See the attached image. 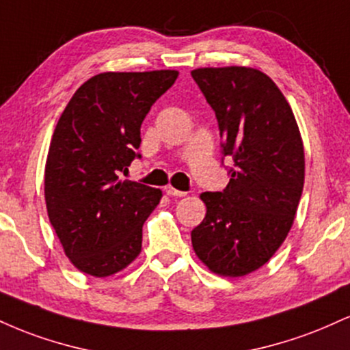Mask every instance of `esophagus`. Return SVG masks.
<instances>
[{"instance_id":"obj_1","label":"esophagus","mask_w":350,"mask_h":350,"mask_svg":"<svg viewBox=\"0 0 350 350\" xmlns=\"http://www.w3.org/2000/svg\"><path fill=\"white\" fill-rule=\"evenodd\" d=\"M164 192H166L167 196H174V198H183V196H186V192L178 191V189H174L172 186L164 187Z\"/></svg>"}]
</instances>
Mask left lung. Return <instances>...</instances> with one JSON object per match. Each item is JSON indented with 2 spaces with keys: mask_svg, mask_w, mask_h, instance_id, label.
I'll use <instances>...</instances> for the list:
<instances>
[{
  "mask_svg": "<svg viewBox=\"0 0 350 350\" xmlns=\"http://www.w3.org/2000/svg\"><path fill=\"white\" fill-rule=\"evenodd\" d=\"M215 111L227 187L202 192L207 212L191 232L196 255L212 273L245 276L275 255L295 222L304 186V148L290 103L263 72L204 67L191 72Z\"/></svg>",
  "mask_w": 350,
  "mask_h": 350,
  "instance_id": "obj_1",
  "label": "left lung"
}]
</instances>
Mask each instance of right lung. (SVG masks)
Masks as SVG:
<instances>
[{"mask_svg":"<svg viewBox=\"0 0 350 350\" xmlns=\"http://www.w3.org/2000/svg\"><path fill=\"white\" fill-rule=\"evenodd\" d=\"M178 70L103 72L82 83L60 115L44 172L47 215L67 258L97 278L142 252L143 224L161 189L122 180L139 158L142 123Z\"/></svg>","mask_w":350,"mask_h":350,"instance_id":"obj_1","label":"right lung"}]
</instances>
